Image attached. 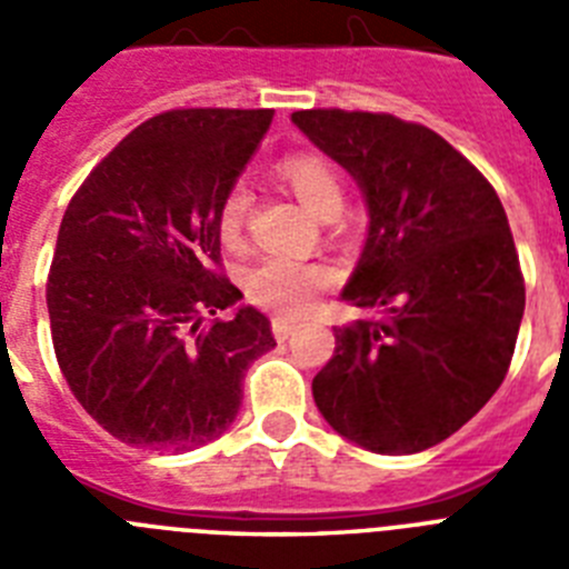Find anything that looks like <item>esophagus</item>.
Listing matches in <instances>:
<instances>
[{"instance_id": "34e87169", "label": "esophagus", "mask_w": 569, "mask_h": 569, "mask_svg": "<svg viewBox=\"0 0 569 569\" xmlns=\"http://www.w3.org/2000/svg\"><path fill=\"white\" fill-rule=\"evenodd\" d=\"M270 328H273L276 339L284 341V339H288V336H293V330L299 328V321L288 319V316H273V319H270Z\"/></svg>"}]
</instances>
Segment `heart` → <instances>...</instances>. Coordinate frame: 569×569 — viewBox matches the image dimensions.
I'll return each instance as SVG.
<instances>
[{"mask_svg": "<svg viewBox=\"0 0 569 569\" xmlns=\"http://www.w3.org/2000/svg\"><path fill=\"white\" fill-rule=\"evenodd\" d=\"M279 176L293 188L301 202L319 216H336L345 204V179L330 156L321 150H296L279 162ZM250 188L236 182L219 204V236L228 248H236L244 236L250 216ZM336 279L333 270L321 261H301L290 256H261L244 276V293L253 305L279 313H299Z\"/></svg>", "mask_w": 569, "mask_h": 569, "instance_id": "heart-1", "label": "heart"}]
</instances>
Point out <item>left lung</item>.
Returning <instances> with one entry per match:
<instances>
[{
    "instance_id": "8db88e82",
    "label": "left lung",
    "mask_w": 569,
    "mask_h": 569,
    "mask_svg": "<svg viewBox=\"0 0 569 569\" xmlns=\"http://www.w3.org/2000/svg\"><path fill=\"white\" fill-rule=\"evenodd\" d=\"M293 122L365 190L370 233L341 299L376 316L333 328L313 399L373 453H419L479 413L510 370L525 276L485 173L393 113L313 108Z\"/></svg>"
}]
</instances>
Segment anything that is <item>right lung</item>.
Listing matches in <instances>:
<instances>
[{
  "label": "right lung",
  "instance_id": "obj_1",
  "mask_svg": "<svg viewBox=\"0 0 569 569\" xmlns=\"http://www.w3.org/2000/svg\"><path fill=\"white\" fill-rule=\"evenodd\" d=\"M273 110L179 108L130 130L70 199L48 273L50 336L70 393L124 445L193 450L241 405L276 347L219 253V204Z\"/></svg>",
  "mask_w": 569,
  "mask_h": 569
}]
</instances>
